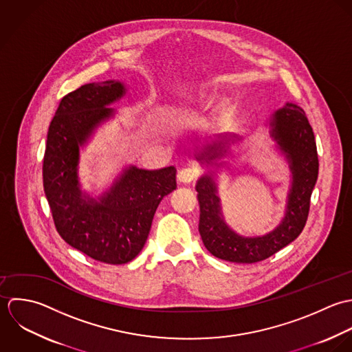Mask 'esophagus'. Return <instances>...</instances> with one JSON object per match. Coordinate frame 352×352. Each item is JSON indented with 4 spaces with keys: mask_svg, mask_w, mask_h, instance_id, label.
Masks as SVG:
<instances>
[{
    "mask_svg": "<svg viewBox=\"0 0 352 352\" xmlns=\"http://www.w3.org/2000/svg\"><path fill=\"white\" fill-rule=\"evenodd\" d=\"M199 174H200V171L196 166H188L178 171V181L184 182V184H189V182L195 181L199 177Z\"/></svg>",
    "mask_w": 352,
    "mask_h": 352,
    "instance_id": "obj_1",
    "label": "esophagus"
}]
</instances>
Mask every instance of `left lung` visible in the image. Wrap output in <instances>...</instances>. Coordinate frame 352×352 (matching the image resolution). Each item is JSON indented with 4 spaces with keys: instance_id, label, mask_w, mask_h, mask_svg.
<instances>
[{
    "instance_id": "1",
    "label": "left lung",
    "mask_w": 352,
    "mask_h": 352,
    "mask_svg": "<svg viewBox=\"0 0 352 352\" xmlns=\"http://www.w3.org/2000/svg\"><path fill=\"white\" fill-rule=\"evenodd\" d=\"M270 125L272 126L271 136L285 153L292 171V188L285 216L279 227L264 236H241L230 230L223 220L211 175L201 177L196 185L200 204L199 231L204 246L217 258L242 264L263 261L291 243L306 224L311 192L318 177V155L313 129L305 111L294 103H285L278 110ZM221 151L224 149L219 142L208 146L204 152L206 155L203 153L199 159L203 160L208 155V160H211L221 156Z\"/></svg>"
}]
</instances>
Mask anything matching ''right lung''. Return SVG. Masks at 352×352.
Returning a JSON list of instances; mask_svg holds the SVG:
<instances>
[{"mask_svg":"<svg viewBox=\"0 0 352 352\" xmlns=\"http://www.w3.org/2000/svg\"><path fill=\"white\" fill-rule=\"evenodd\" d=\"M125 94L120 81L81 85L65 95L53 117L43 156V188L56 228L72 248L106 264H126L145 245L155 211L177 188L175 167H129L99 201L82 195L78 145L113 114L106 107Z\"/></svg>","mask_w":352,"mask_h":352,"instance_id":"1","label":"right lung"}]
</instances>
